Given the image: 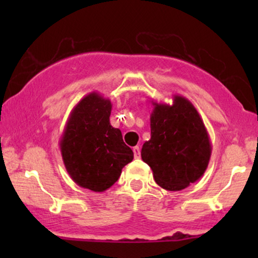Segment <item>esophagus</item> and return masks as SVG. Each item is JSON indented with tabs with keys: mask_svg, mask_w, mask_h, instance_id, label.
<instances>
[{
	"mask_svg": "<svg viewBox=\"0 0 258 258\" xmlns=\"http://www.w3.org/2000/svg\"><path fill=\"white\" fill-rule=\"evenodd\" d=\"M134 156H135V158H140L141 157V150H140L139 147L134 148Z\"/></svg>",
	"mask_w": 258,
	"mask_h": 258,
	"instance_id": "34e87169",
	"label": "esophagus"
}]
</instances>
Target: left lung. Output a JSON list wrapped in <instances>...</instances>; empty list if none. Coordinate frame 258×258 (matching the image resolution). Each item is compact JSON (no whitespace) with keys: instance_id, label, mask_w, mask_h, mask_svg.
Returning <instances> with one entry per match:
<instances>
[{"instance_id":"1","label":"left lung","mask_w":258,"mask_h":258,"mask_svg":"<svg viewBox=\"0 0 258 258\" xmlns=\"http://www.w3.org/2000/svg\"><path fill=\"white\" fill-rule=\"evenodd\" d=\"M151 104V137L141 156L158 185L169 191L185 189L207 170L213 150L209 134L188 98L174 95L172 104Z\"/></svg>"}]
</instances>
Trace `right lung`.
I'll use <instances>...</instances> for the list:
<instances>
[{
	"label": "right lung",
	"instance_id": "right-lung-1",
	"mask_svg": "<svg viewBox=\"0 0 258 258\" xmlns=\"http://www.w3.org/2000/svg\"><path fill=\"white\" fill-rule=\"evenodd\" d=\"M111 102L93 91L73 108L59 139L64 167L77 185L95 192L110 188L134 153L110 124Z\"/></svg>",
	"mask_w": 258,
	"mask_h": 258
}]
</instances>
